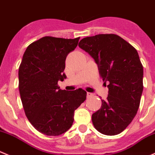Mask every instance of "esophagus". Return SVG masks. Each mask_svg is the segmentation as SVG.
Returning <instances> with one entry per match:
<instances>
[{"instance_id": "esophagus-1", "label": "esophagus", "mask_w": 155, "mask_h": 155, "mask_svg": "<svg viewBox=\"0 0 155 155\" xmlns=\"http://www.w3.org/2000/svg\"><path fill=\"white\" fill-rule=\"evenodd\" d=\"M93 95H94V94H93L92 93H89V92L87 93V98L93 97Z\"/></svg>"}]
</instances>
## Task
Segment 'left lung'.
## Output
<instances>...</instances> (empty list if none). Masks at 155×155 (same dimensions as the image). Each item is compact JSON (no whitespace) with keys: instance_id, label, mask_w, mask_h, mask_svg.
<instances>
[{"instance_id":"obj_1","label":"left lung","mask_w":155,"mask_h":155,"mask_svg":"<svg viewBox=\"0 0 155 155\" xmlns=\"http://www.w3.org/2000/svg\"><path fill=\"white\" fill-rule=\"evenodd\" d=\"M79 47L92 57L108 97L93 113L92 122L104 135L121 133L133 120L143 91V66L137 50L116 34H99L82 39Z\"/></svg>"}]
</instances>
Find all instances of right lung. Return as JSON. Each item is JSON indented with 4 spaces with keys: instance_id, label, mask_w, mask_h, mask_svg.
<instances>
[{
    "instance_id": "obj_1",
    "label": "right lung",
    "mask_w": 155,
    "mask_h": 155,
    "mask_svg": "<svg viewBox=\"0 0 155 155\" xmlns=\"http://www.w3.org/2000/svg\"><path fill=\"white\" fill-rule=\"evenodd\" d=\"M80 37L45 36L31 43L19 68V91L25 114L32 126L44 135L56 136L71 127L74 113L86 100L81 88L61 90L65 79V59Z\"/></svg>"
}]
</instances>
